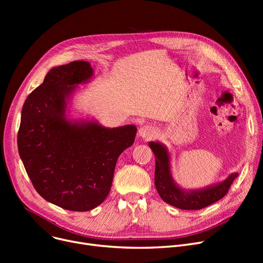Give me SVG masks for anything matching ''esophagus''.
<instances>
[{"instance_id": "obj_1", "label": "esophagus", "mask_w": 263, "mask_h": 263, "mask_svg": "<svg viewBox=\"0 0 263 263\" xmlns=\"http://www.w3.org/2000/svg\"><path fill=\"white\" fill-rule=\"evenodd\" d=\"M139 133H140V136L146 137V139H148V137L154 136V134H155V129H154V127L149 126V124H145V126L141 127Z\"/></svg>"}]
</instances>
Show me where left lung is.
<instances>
[{"label":"left lung","mask_w":263,"mask_h":263,"mask_svg":"<svg viewBox=\"0 0 263 263\" xmlns=\"http://www.w3.org/2000/svg\"><path fill=\"white\" fill-rule=\"evenodd\" d=\"M149 147L156 158L155 184L161 198L176 208L182 210H199L222 199L230 189L238 174L229 176L222 183L201 191L185 192L179 189L172 178L170 156L166 148L159 143L151 142Z\"/></svg>","instance_id":"obj_1"}]
</instances>
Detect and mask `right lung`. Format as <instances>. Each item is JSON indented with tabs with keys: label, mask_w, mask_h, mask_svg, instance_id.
<instances>
[{
	"label": "right lung",
	"mask_w": 263,
	"mask_h": 263,
	"mask_svg": "<svg viewBox=\"0 0 263 263\" xmlns=\"http://www.w3.org/2000/svg\"><path fill=\"white\" fill-rule=\"evenodd\" d=\"M92 76L88 62L53 68L23 104L18 150L38 194L69 211L101 204L112 186L118 157L133 145V124L103 128L66 120V99Z\"/></svg>",
	"instance_id": "1"
}]
</instances>
